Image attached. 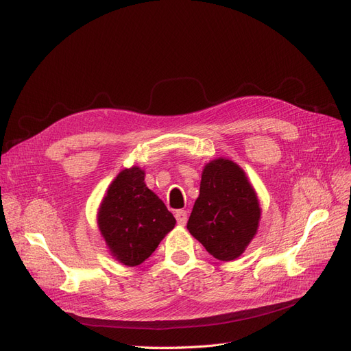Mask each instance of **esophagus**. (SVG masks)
<instances>
[{"label":"esophagus","mask_w":351,"mask_h":351,"mask_svg":"<svg viewBox=\"0 0 351 351\" xmlns=\"http://www.w3.org/2000/svg\"><path fill=\"white\" fill-rule=\"evenodd\" d=\"M176 219H177V222H178L180 226H184L186 222H187V212L183 210V209L177 210V212H176Z\"/></svg>","instance_id":"obj_1"}]
</instances>
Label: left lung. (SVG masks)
Listing matches in <instances>:
<instances>
[{"label": "left lung", "instance_id": "obj_1", "mask_svg": "<svg viewBox=\"0 0 351 351\" xmlns=\"http://www.w3.org/2000/svg\"><path fill=\"white\" fill-rule=\"evenodd\" d=\"M256 192L243 169L218 158L205 165L187 230L218 261H234L259 227Z\"/></svg>", "mask_w": 351, "mask_h": 351}]
</instances>
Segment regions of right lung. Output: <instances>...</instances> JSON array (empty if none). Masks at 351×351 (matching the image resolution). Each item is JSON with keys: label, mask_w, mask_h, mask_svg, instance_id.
<instances>
[{"label": "right lung", "mask_w": 351, "mask_h": 351, "mask_svg": "<svg viewBox=\"0 0 351 351\" xmlns=\"http://www.w3.org/2000/svg\"><path fill=\"white\" fill-rule=\"evenodd\" d=\"M176 226L164 202L145 184L139 167L125 168L102 199L98 227L112 256L127 267L145 262Z\"/></svg>", "instance_id": "obj_1"}]
</instances>
